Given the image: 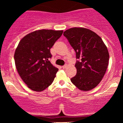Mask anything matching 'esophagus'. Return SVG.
Segmentation results:
<instances>
[{
  "label": "esophagus",
  "mask_w": 123,
  "mask_h": 123,
  "mask_svg": "<svg viewBox=\"0 0 123 123\" xmlns=\"http://www.w3.org/2000/svg\"><path fill=\"white\" fill-rule=\"evenodd\" d=\"M66 67H67V65H65L62 66V68L63 69H65Z\"/></svg>",
  "instance_id": "34e87169"
}]
</instances>
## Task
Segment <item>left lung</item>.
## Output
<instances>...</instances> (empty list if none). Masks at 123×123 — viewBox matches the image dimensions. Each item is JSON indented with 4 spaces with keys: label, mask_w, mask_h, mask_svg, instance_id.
I'll return each mask as SVG.
<instances>
[{
    "label": "left lung",
    "mask_w": 123,
    "mask_h": 123,
    "mask_svg": "<svg viewBox=\"0 0 123 123\" xmlns=\"http://www.w3.org/2000/svg\"><path fill=\"white\" fill-rule=\"evenodd\" d=\"M76 52L77 73L70 79L72 83L81 91L94 88L105 75L109 54L100 36L84 28H72L63 32Z\"/></svg>",
    "instance_id": "obj_1"
}]
</instances>
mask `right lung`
Returning <instances> with one entry per match:
<instances>
[{"label": "right lung", "instance_id": "obj_1", "mask_svg": "<svg viewBox=\"0 0 123 123\" xmlns=\"http://www.w3.org/2000/svg\"><path fill=\"white\" fill-rule=\"evenodd\" d=\"M63 31L41 29L20 40L14 53L18 74L29 88L42 91L53 82L58 69L49 61L50 49L62 35Z\"/></svg>", "mask_w": 123, "mask_h": 123}]
</instances>
